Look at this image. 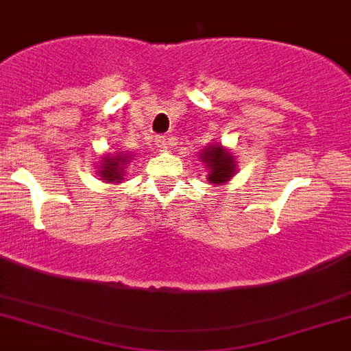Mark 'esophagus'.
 I'll return each instance as SVG.
<instances>
[{
  "mask_svg": "<svg viewBox=\"0 0 351 351\" xmlns=\"http://www.w3.org/2000/svg\"><path fill=\"white\" fill-rule=\"evenodd\" d=\"M156 147H160V149H167L169 147V141H167L166 136H156Z\"/></svg>",
  "mask_w": 351,
  "mask_h": 351,
  "instance_id": "34e87169",
  "label": "esophagus"
}]
</instances>
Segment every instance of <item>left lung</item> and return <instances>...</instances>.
<instances>
[{
    "label": "left lung",
    "mask_w": 351,
    "mask_h": 351,
    "mask_svg": "<svg viewBox=\"0 0 351 351\" xmlns=\"http://www.w3.org/2000/svg\"><path fill=\"white\" fill-rule=\"evenodd\" d=\"M202 158H204V162H207V166L210 169L209 176H207V180L210 184H225L227 180H230V176L234 175V158L221 146L207 147Z\"/></svg>",
    "instance_id": "obj_1"
}]
</instances>
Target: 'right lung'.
<instances>
[{"instance_id": "1", "label": "right lung", "mask_w": 351, "mask_h": 351, "mask_svg": "<svg viewBox=\"0 0 351 351\" xmlns=\"http://www.w3.org/2000/svg\"><path fill=\"white\" fill-rule=\"evenodd\" d=\"M128 162V156H122V155H117V156H106L104 158V164L101 166V176L102 180H122V176H124V166H126Z\"/></svg>"}]
</instances>
